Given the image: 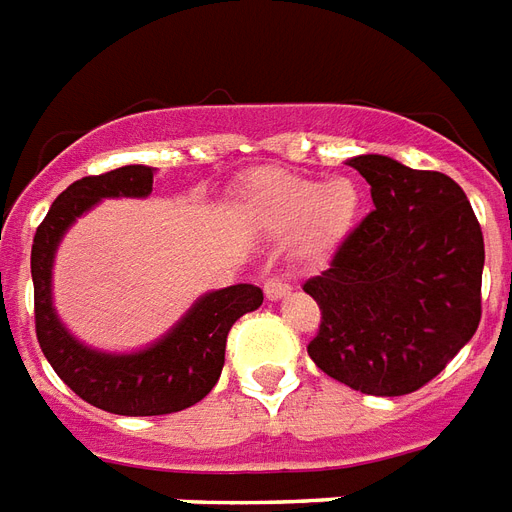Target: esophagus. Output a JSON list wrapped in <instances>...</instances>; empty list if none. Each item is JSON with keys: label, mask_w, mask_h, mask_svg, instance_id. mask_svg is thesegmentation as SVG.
Instances as JSON below:
<instances>
[{"label": "esophagus", "mask_w": 512, "mask_h": 512, "mask_svg": "<svg viewBox=\"0 0 512 512\" xmlns=\"http://www.w3.org/2000/svg\"><path fill=\"white\" fill-rule=\"evenodd\" d=\"M288 291H291V286H288V280L280 278V275H272V278L264 280V294L270 299L286 297Z\"/></svg>", "instance_id": "34e87169"}]
</instances>
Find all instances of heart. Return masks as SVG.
<instances>
[{
    "label": "heart",
    "mask_w": 512,
    "mask_h": 512,
    "mask_svg": "<svg viewBox=\"0 0 512 512\" xmlns=\"http://www.w3.org/2000/svg\"><path fill=\"white\" fill-rule=\"evenodd\" d=\"M248 197L264 226L275 232L299 226V245L310 256L332 251L351 232L361 210L359 186L348 178L321 183L288 172H264L253 180Z\"/></svg>",
    "instance_id": "b5f03b06"
}]
</instances>
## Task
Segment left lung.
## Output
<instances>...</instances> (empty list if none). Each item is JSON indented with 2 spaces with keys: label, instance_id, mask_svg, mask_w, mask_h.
<instances>
[{
  "label": "left lung",
  "instance_id": "8db88e82",
  "mask_svg": "<svg viewBox=\"0 0 512 512\" xmlns=\"http://www.w3.org/2000/svg\"><path fill=\"white\" fill-rule=\"evenodd\" d=\"M375 210L305 280L321 324L315 367L375 397L413 394L445 370L480 324L483 232L467 194L434 169L356 156Z\"/></svg>",
  "mask_w": 512,
  "mask_h": 512
}]
</instances>
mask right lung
<instances>
[{
	"label": "right lung",
	"mask_w": 512,
	"mask_h": 512,
	"mask_svg": "<svg viewBox=\"0 0 512 512\" xmlns=\"http://www.w3.org/2000/svg\"><path fill=\"white\" fill-rule=\"evenodd\" d=\"M151 191L153 169L142 164L75 180L42 218L32 245L37 343L53 372L80 399L115 416H167L205 399L224 370L229 329L264 302L261 288L251 283L213 291L199 299L161 343L132 356L88 351L69 337L51 307V264L61 234L99 199L148 197Z\"/></svg>",
	"instance_id": "obj_1"
}]
</instances>
